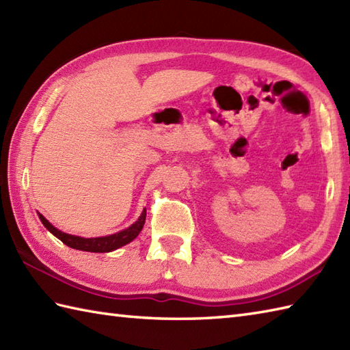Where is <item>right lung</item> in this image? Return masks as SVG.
<instances>
[{"instance_id": "obj_1", "label": "right lung", "mask_w": 350, "mask_h": 350, "mask_svg": "<svg viewBox=\"0 0 350 350\" xmlns=\"http://www.w3.org/2000/svg\"><path fill=\"white\" fill-rule=\"evenodd\" d=\"M39 218L42 221V224L46 227L48 232H51L64 245H68V247L73 250L88 251V252H111L114 250H118L120 247H124V245H128L139 234L146 222V207L143 209V212H141L139 218L133 222L132 226L122 230V232H117L109 236H100V237H81V236L64 233L62 230H58L57 227L52 226L42 213H39Z\"/></svg>"}]
</instances>
